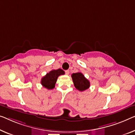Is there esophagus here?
I'll return each mask as SVG.
<instances>
[{
  "mask_svg": "<svg viewBox=\"0 0 135 135\" xmlns=\"http://www.w3.org/2000/svg\"><path fill=\"white\" fill-rule=\"evenodd\" d=\"M65 74H67V75H68V74H69V73H70V71H69V70H65Z\"/></svg>",
  "mask_w": 135,
  "mask_h": 135,
  "instance_id": "34e87169",
  "label": "esophagus"
}]
</instances>
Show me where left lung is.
Listing matches in <instances>:
<instances>
[{"instance_id": "1", "label": "left lung", "mask_w": 135, "mask_h": 135, "mask_svg": "<svg viewBox=\"0 0 135 135\" xmlns=\"http://www.w3.org/2000/svg\"><path fill=\"white\" fill-rule=\"evenodd\" d=\"M71 78L74 87L79 91H83L90 87L89 80L86 79L84 74L80 72L73 73L71 74Z\"/></svg>"}]
</instances>
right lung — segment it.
<instances>
[{
    "mask_svg": "<svg viewBox=\"0 0 135 135\" xmlns=\"http://www.w3.org/2000/svg\"><path fill=\"white\" fill-rule=\"evenodd\" d=\"M65 74L64 70L62 69L53 70L49 73H47L41 79V84L43 87L48 90H51L55 87V84L57 81V78L60 75H63Z\"/></svg>",
    "mask_w": 135,
    "mask_h": 135,
    "instance_id": "1",
    "label": "right lung"
}]
</instances>
